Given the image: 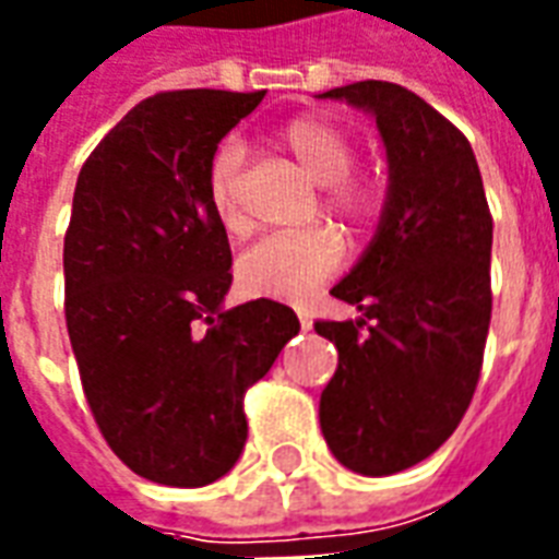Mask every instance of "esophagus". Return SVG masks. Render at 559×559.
<instances>
[{"label": "esophagus", "instance_id": "1", "mask_svg": "<svg viewBox=\"0 0 559 559\" xmlns=\"http://www.w3.org/2000/svg\"><path fill=\"white\" fill-rule=\"evenodd\" d=\"M296 314H299V323H302V329H311V323H314V320H311V314H308V311H296Z\"/></svg>", "mask_w": 559, "mask_h": 559}]
</instances>
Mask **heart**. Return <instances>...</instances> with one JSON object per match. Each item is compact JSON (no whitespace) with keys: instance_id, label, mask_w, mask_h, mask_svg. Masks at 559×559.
I'll return each mask as SVG.
<instances>
[{"instance_id":"heart-1","label":"heart","mask_w":559,"mask_h":559,"mask_svg":"<svg viewBox=\"0 0 559 559\" xmlns=\"http://www.w3.org/2000/svg\"><path fill=\"white\" fill-rule=\"evenodd\" d=\"M278 143L290 152L317 185H323L320 203L350 227H362L377 212L374 185L356 176V143L335 122L323 116H293L278 128ZM245 152L236 140H224L206 167V203L218 227L233 239L248 233L242 209ZM344 266V242L329 227H311L302 233L269 236L245 251L236 281L245 296L278 299V302H308L338 269Z\"/></svg>"}]
</instances>
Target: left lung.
<instances>
[{
    "instance_id": "obj_1",
    "label": "left lung",
    "mask_w": 559,
    "mask_h": 559,
    "mask_svg": "<svg viewBox=\"0 0 559 559\" xmlns=\"http://www.w3.org/2000/svg\"><path fill=\"white\" fill-rule=\"evenodd\" d=\"M377 119L389 158L380 227L332 287L359 320H317L338 350L320 428L353 473L419 464L464 419L491 323V209L467 138L419 95L386 80L323 92Z\"/></svg>"
}]
</instances>
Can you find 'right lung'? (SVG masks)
Wrapping results in <instances>:
<instances>
[{
  "label": "right lung",
  "mask_w": 559,
  "mask_h": 559,
  "mask_svg": "<svg viewBox=\"0 0 559 559\" xmlns=\"http://www.w3.org/2000/svg\"><path fill=\"white\" fill-rule=\"evenodd\" d=\"M263 95H152L92 148L74 188L68 338L107 445L158 485L200 488L239 461L245 392L299 332L272 299L221 308L233 257L206 167Z\"/></svg>",
  "instance_id": "right-lung-1"
}]
</instances>
